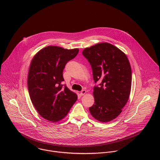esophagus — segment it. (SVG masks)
Returning a JSON list of instances; mask_svg holds the SVG:
<instances>
[{"label":"esophagus","instance_id":"obj_1","mask_svg":"<svg viewBox=\"0 0 160 160\" xmlns=\"http://www.w3.org/2000/svg\"><path fill=\"white\" fill-rule=\"evenodd\" d=\"M86 93V90H82V91L81 92L80 94H81V95H84Z\"/></svg>","mask_w":160,"mask_h":160}]
</instances>
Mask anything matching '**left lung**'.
<instances>
[{"label":"left lung","instance_id":"left-lung-1","mask_svg":"<svg viewBox=\"0 0 160 160\" xmlns=\"http://www.w3.org/2000/svg\"><path fill=\"white\" fill-rule=\"evenodd\" d=\"M82 55L91 65L95 82H100L93 88L95 102L89 112L100 122L111 121L122 112L129 97L132 71L129 60L123 52L107 42L86 48Z\"/></svg>","mask_w":160,"mask_h":160}]
</instances>
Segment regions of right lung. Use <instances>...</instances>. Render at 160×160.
<instances>
[{"label":"right lung","instance_id":"add662e5","mask_svg":"<svg viewBox=\"0 0 160 160\" xmlns=\"http://www.w3.org/2000/svg\"><path fill=\"white\" fill-rule=\"evenodd\" d=\"M78 52V48L47 46L34 55L30 64L28 88L31 100L38 113L51 122L63 119L77 100V95L62 84L66 64Z\"/></svg>","mask_w":160,"mask_h":160}]
</instances>
